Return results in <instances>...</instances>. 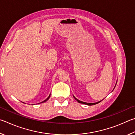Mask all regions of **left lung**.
I'll list each match as a JSON object with an SVG mask.
<instances>
[{
	"instance_id": "obj_1",
	"label": "left lung",
	"mask_w": 135,
	"mask_h": 135,
	"mask_svg": "<svg viewBox=\"0 0 135 135\" xmlns=\"http://www.w3.org/2000/svg\"><path fill=\"white\" fill-rule=\"evenodd\" d=\"M74 97L75 98V100H76L78 102V103H82V104H86V105H95V104H98V103H100L101 101H99V102H97V103H85V102H82V101H79V100H78V99H76V98L75 97Z\"/></svg>"
}]
</instances>
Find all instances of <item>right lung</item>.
Listing matches in <instances>:
<instances>
[{
  "label": "right lung",
  "instance_id": "right-lung-1",
  "mask_svg": "<svg viewBox=\"0 0 135 135\" xmlns=\"http://www.w3.org/2000/svg\"><path fill=\"white\" fill-rule=\"evenodd\" d=\"M50 95L49 96V97H48V98H47L46 99V100H45L44 101H42V102H41V103H44V102H45V101H47V100H49V98H50Z\"/></svg>",
  "mask_w": 135,
  "mask_h": 135
}]
</instances>
